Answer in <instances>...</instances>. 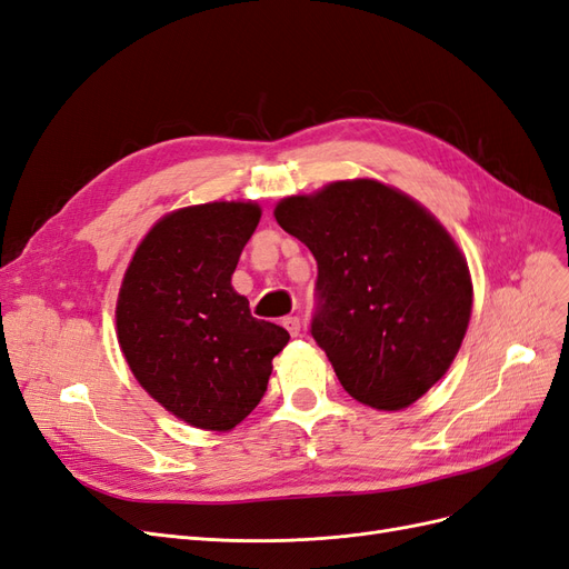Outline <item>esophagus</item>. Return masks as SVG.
<instances>
[{"label":"esophagus","mask_w":569,"mask_h":569,"mask_svg":"<svg viewBox=\"0 0 569 569\" xmlns=\"http://www.w3.org/2000/svg\"><path fill=\"white\" fill-rule=\"evenodd\" d=\"M284 327H287V332L291 335V337H299V332H301V320L297 318V316H289V318H284V322H282Z\"/></svg>","instance_id":"34e87169"}]
</instances>
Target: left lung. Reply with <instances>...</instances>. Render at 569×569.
Returning <instances> with one entry per match:
<instances>
[{
	"label": "left lung",
	"instance_id": "1",
	"mask_svg": "<svg viewBox=\"0 0 569 569\" xmlns=\"http://www.w3.org/2000/svg\"><path fill=\"white\" fill-rule=\"evenodd\" d=\"M318 261L311 335L341 387L377 410L416 403L451 368L472 313L468 261L416 199L339 180L274 206Z\"/></svg>",
	"mask_w": 569,
	"mask_h": 569
}]
</instances>
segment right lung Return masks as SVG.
I'll list each match as a JSON object with an SVG mask.
<instances>
[{"instance_id": "1", "label": "right lung", "mask_w": 569, "mask_h": 569, "mask_svg": "<svg viewBox=\"0 0 569 569\" xmlns=\"http://www.w3.org/2000/svg\"><path fill=\"white\" fill-rule=\"evenodd\" d=\"M261 209L213 201L168 213L137 247L116 327L132 375L168 412L228 432L263 399L284 327L256 320L232 272Z\"/></svg>"}]
</instances>
